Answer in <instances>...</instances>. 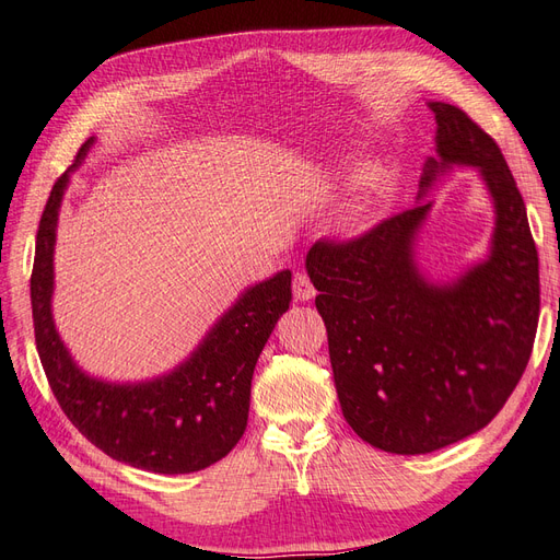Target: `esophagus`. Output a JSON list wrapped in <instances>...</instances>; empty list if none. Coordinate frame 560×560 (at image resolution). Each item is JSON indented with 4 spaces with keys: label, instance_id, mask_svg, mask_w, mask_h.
<instances>
[{
    "label": "esophagus",
    "instance_id": "1",
    "mask_svg": "<svg viewBox=\"0 0 560 560\" xmlns=\"http://www.w3.org/2000/svg\"><path fill=\"white\" fill-rule=\"evenodd\" d=\"M293 293H295V300H300V303H307V300H312L314 295H317V289H314V283L310 281V277L305 275V271H298L295 279H293Z\"/></svg>",
    "mask_w": 560,
    "mask_h": 560
}]
</instances>
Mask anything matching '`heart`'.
<instances>
[{
	"label": "heart",
	"mask_w": 560,
	"mask_h": 560,
	"mask_svg": "<svg viewBox=\"0 0 560 560\" xmlns=\"http://www.w3.org/2000/svg\"><path fill=\"white\" fill-rule=\"evenodd\" d=\"M378 172L371 170L369 175L362 179L360 184V191H357V196L350 200L346 212H342V226L350 229V232H354V229H362L364 222L369 220V212H371V196H374V191L378 189Z\"/></svg>",
	"instance_id": "heart-1"
}]
</instances>
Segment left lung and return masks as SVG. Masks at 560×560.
Returning <instances> with one entry per match:
<instances>
[{"mask_svg":"<svg viewBox=\"0 0 560 560\" xmlns=\"http://www.w3.org/2000/svg\"><path fill=\"white\" fill-rule=\"evenodd\" d=\"M428 106L438 158L419 196L452 165L478 167L497 214L487 260L442 285L421 275L413 241L430 200L357 238H322L305 260L342 417L390 454L435 452L490 423L523 376L539 319V257L504 155L462 108Z\"/></svg>","mask_w":560,"mask_h":560,"instance_id":"1","label":"left lung"}]
</instances>
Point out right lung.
Segmentation results:
<instances>
[{
	"label": "right lung",
	"instance_id": "1",
	"mask_svg": "<svg viewBox=\"0 0 560 560\" xmlns=\"http://www.w3.org/2000/svg\"><path fill=\"white\" fill-rule=\"evenodd\" d=\"M92 141L82 143L75 165L56 179L37 229L31 303L42 369L70 423L116 462L167 476L208 468L232 452L246 430L253 371L291 305V271L250 285L170 374L125 385L88 376L56 334L51 293L61 198Z\"/></svg>",
	"mask_w": 560,
	"mask_h": 560
}]
</instances>
